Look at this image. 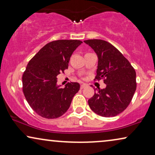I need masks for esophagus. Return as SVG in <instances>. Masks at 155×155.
<instances>
[{"label":"esophagus","mask_w":155,"mask_h":155,"mask_svg":"<svg viewBox=\"0 0 155 155\" xmlns=\"http://www.w3.org/2000/svg\"><path fill=\"white\" fill-rule=\"evenodd\" d=\"M87 86V84H82L81 85H80V89H84V87H86Z\"/></svg>","instance_id":"34e87169"}]
</instances>
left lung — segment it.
<instances>
[{
  "label": "left lung",
  "mask_w": 155,
  "mask_h": 155,
  "mask_svg": "<svg viewBox=\"0 0 155 155\" xmlns=\"http://www.w3.org/2000/svg\"><path fill=\"white\" fill-rule=\"evenodd\" d=\"M88 44L98 57L95 79H104V89H94L88 100L90 109L104 117H112L128 107L136 90V73L117 48L101 39H89Z\"/></svg>",
  "instance_id": "8db88e82"
}]
</instances>
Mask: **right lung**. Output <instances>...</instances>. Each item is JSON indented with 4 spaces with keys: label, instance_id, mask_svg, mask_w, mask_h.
I'll return each instance as SVG.
<instances>
[{
    "label": "right lung",
    "instance_id": "add662e5",
    "mask_svg": "<svg viewBox=\"0 0 155 155\" xmlns=\"http://www.w3.org/2000/svg\"><path fill=\"white\" fill-rule=\"evenodd\" d=\"M80 40H57L46 44L29 61L22 75V90L31 109L41 117L52 119L63 115L80 90L78 82L64 88L57 85V76L68 68Z\"/></svg>",
    "mask_w": 155,
    "mask_h": 155
}]
</instances>
